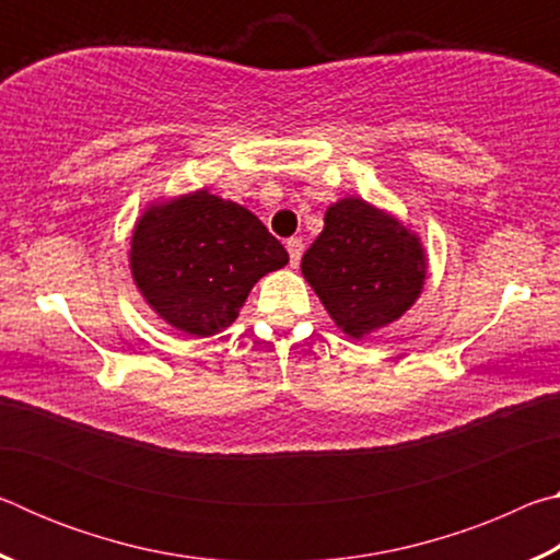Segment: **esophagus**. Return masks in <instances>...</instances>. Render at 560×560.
Returning a JSON list of instances; mask_svg holds the SVG:
<instances>
[{
    "instance_id": "obj_1",
    "label": "esophagus",
    "mask_w": 560,
    "mask_h": 560,
    "mask_svg": "<svg viewBox=\"0 0 560 560\" xmlns=\"http://www.w3.org/2000/svg\"><path fill=\"white\" fill-rule=\"evenodd\" d=\"M287 252H289V261H291V267H299L301 254H303V242L299 240V236H291V240L287 242Z\"/></svg>"
}]
</instances>
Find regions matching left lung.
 <instances>
[{
	"instance_id": "1",
	"label": "left lung",
	"mask_w": 560,
	"mask_h": 560,
	"mask_svg": "<svg viewBox=\"0 0 560 560\" xmlns=\"http://www.w3.org/2000/svg\"><path fill=\"white\" fill-rule=\"evenodd\" d=\"M301 271L343 334L360 338L400 318L424 281L417 236L363 200L348 197L326 212V226Z\"/></svg>"
}]
</instances>
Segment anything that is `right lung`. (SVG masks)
Instances as JSON below:
<instances>
[{"label": "right lung", "mask_w": 560, "mask_h": 560, "mask_svg": "<svg viewBox=\"0 0 560 560\" xmlns=\"http://www.w3.org/2000/svg\"><path fill=\"white\" fill-rule=\"evenodd\" d=\"M287 261L257 217L207 189L150 207L130 242L138 289L170 326L192 336L230 326L254 283Z\"/></svg>", "instance_id": "obj_1"}]
</instances>
